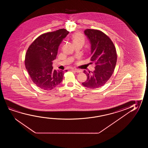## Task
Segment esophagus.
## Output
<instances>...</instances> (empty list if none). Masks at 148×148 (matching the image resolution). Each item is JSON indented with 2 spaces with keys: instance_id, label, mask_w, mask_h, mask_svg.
I'll use <instances>...</instances> for the list:
<instances>
[{
  "instance_id": "34e87169",
  "label": "esophagus",
  "mask_w": 148,
  "mask_h": 148,
  "mask_svg": "<svg viewBox=\"0 0 148 148\" xmlns=\"http://www.w3.org/2000/svg\"><path fill=\"white\" fill-rule=\"evenodd\" d=\"M72 70L73 71H75L76 72H77V73H80V72H81V70H78V69H76V68H72Z\"/></svg>"
}]
</instances>
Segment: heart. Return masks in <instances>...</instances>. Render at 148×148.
<instances>
[{
    "label": "heart",
    "mask_w": 148,
    "mask_h": 148,
    "mask_svg": "<svg viewBox=\"0 0 148 148\" xmlns=\"http://www.w3.org/2000/svg\"><path fill=\"white\" fill-rule=\"evenodd\" d=\"M72 39L74 44V43H80L83 45L85 42V38L83 35L79 32H75L72 35Z\"/></svg>",
    "instance_id": "obj_1"
}]
</instances>
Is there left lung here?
<instances>
[{
    "instance_id": "obj_1",
    "label": "left lung",
    "mask_w": 148,
    "mask_h": 148,
    "mask_svg": "<svg viewBox=\"0 0 148 148\" xmlns=\"http://www.w3.org/2000/svg\"><path fill=\"white\" fill-rule=\"evenodd\" d=\"M84 33L91 44L90 60L95 67L93 72L84 71L87 79L82 84L94 89L103 86L111 77L117 62V53L112 41L101 31L87 29Z\"/></svg>"
}]
</instances>
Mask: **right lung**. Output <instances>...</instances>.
<instances>
[{"mask_svg": "<svg viewBox=\"0 0 148 148\" xmlns=\"http://www.w3.org/2000/svg\"><path fill=\"white\" fill-rule=\"evenodd\" d=\"M65 29L41 35L27 51L25 64L33 82L45 90H51L63 80L65 71L53 69L59 45L69 33Z\"/></svg>", "mask_w": 148, "mask_h": 148, "instance_id": "obj_1", "label": "right lung"}]
</instances>
